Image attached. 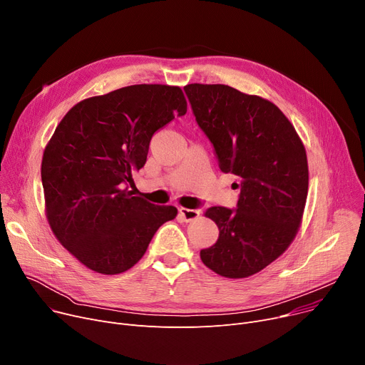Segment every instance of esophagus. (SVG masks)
Here are the masks:
<instances>
[{
  "instance_id": "34e87169",
  "label": "esophagus",
  "mask_w": 365,
  "mask_h": 365,
  "mask_svg": "<svg viewBox=\"0 0 365 365\" xmlns=\"http://www.w3.org/2000/svg\"><path fill=\"white\" fill-rule=\"evenodd\" d=\"M179 213L185 219V222H192V220H195L200 216V210H190V208L180 207L179 208Z\"/></svg>"
}]
</instances>
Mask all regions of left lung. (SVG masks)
<instances>
[{
	"mask_svg": "<svg viewBox=\"0 0 365 365\" xmlns=\"http://www.w3.org/2000/svg\"><path fill=\"white\" fill-rule=\"evenodd\" d=\"M195 120L213 143L219 167L237 176V210L212 207L219 238L202 263L225 278L252 277L277 260L302 223L309 170L303 142L272 102L223 84H187Z\"/></svg>",
	"mask_w": 365,
	"mask_h": 365,
	"instance_id": "8db88e82",
	"label": "left lung"
}]
</instances>
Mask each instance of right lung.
I'll use <instances>...</instances> for the list:
<instances>
[{"label": "right lung", "mask_w": 365, "mask_h": 365, "mask_svg": "<svg viewBox=\"0 0 365 365\" xmlns=\"http://www.w3.org/2000/svg\"><path fill=\"white\" fill-rule=\"evenodd\" d=\"M186 109L180 87L136 84L78 102L56 127L41 163L46 216L88 269L128 271L178 216L176 207L134 197L127 183L145 165L153 133Z\"/></svg>", "instance_id": "right-lung-1"}]
</instances>
